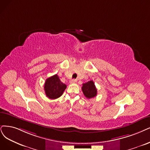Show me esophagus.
<instances>
[{"label": "esophagus", "mask_w": 150, "mask_h": 150, "mask_svg": "<svg viewBox=\"0 0 150 150\" xmlns=\"http://www.w3.org/2000/svg\"><path fill=\"white\" fill-rule=\"evenodd\" d=\"M76 81H77V80L74 79V80H71L70 81V83H76Z\"/></svg>", "instance_id": "1"}]
</instances>
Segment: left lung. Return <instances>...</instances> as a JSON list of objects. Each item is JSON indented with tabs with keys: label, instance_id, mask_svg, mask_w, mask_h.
<instances>
[{
	"label": "left lung",
	"instance_id": "left-lung-1",
	"mask_svg": "<svg viewBox=\"0 0 150 150\" xmlns=\"http://www.w3.org/2000/svg\"><path fill=\"white\" fill-rule=\"evenodd\" d=\"M81 90L85 96L88 99L93 98L97 95L96 88L92 80L83 84Z\"/></svg>",
	"mask_w": 150,
	"mask_h": 150
}]
</instances>
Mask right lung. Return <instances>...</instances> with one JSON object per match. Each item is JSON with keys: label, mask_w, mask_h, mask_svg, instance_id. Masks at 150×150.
<instances>
[{"label": "right lung", "mask_w": 150, "mask_h": 150, "mask_svg": "<svg viewBox=\"0 0 150 150\" xmlns=\"http://www.w3.org/2000/svg\"><path fill=\"white\" fill-rule=\"evenodd\" d=\"M67 86L61 82L58 75L55 74L46 79L44 89L48 98L55 99L62 96Z\"/></svg>", "instance_id": "1"}]
</instances>
